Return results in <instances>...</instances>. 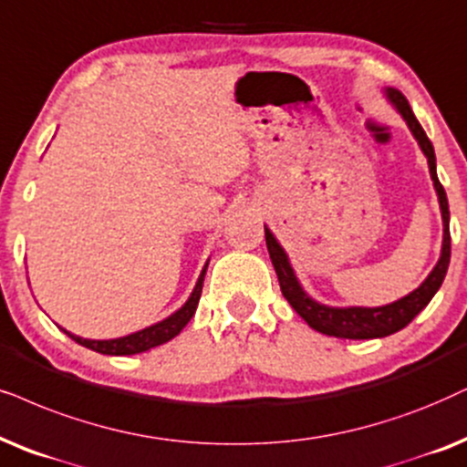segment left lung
Returning <instances> with one entry per match:
<instances>
[{
    "mask_svg": "<svg viewBox=\"0 0 467 467\" xmlns=\"http://www.w3.org/2000/svg\"><path fill=\"white\" fill-rule=\"evenodd\" d=\"M392 105L397 107V111L403 115V119L408 122L410 130L414 132L416 141H419L420 150L425 152L429 161V171H431V180L435 191H438L440 199V210H441V221H444V242H441V255L440 262L435 265L431 275L427 276V281L422 283L419 289H414L405 298L392 302V305L378 306V308H365V306H349V308H332L326 305H319L313 298L302 292L298 278H296L289 259L283 251L281 244L275 240V235L270 234V229H265V244H268V253L275 265L278 285L285 296V300L294 306V311L300 315L305 322L311 326L313 330L322 332V335L337 337V338H379L395 335L397 330H401L408 326L411 319L425 308L431 298L438 292L441 281H444L448 264H451V229H448V219H451V212H448V199L444 186L440 184L438 171H435V152L433 145L429 141V137L422 130V126L416 119L414 111H411L410 102L399 89H386Z\"/></svg>",
    "mask_w": 467,
    "mask_h": 467,
    "instance_id": "8db88e82",
    "label": "left lung"
}]
</instances>
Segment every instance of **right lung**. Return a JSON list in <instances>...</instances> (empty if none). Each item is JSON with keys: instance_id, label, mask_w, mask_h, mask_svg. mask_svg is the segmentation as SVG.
Returning a JSON list of instances; mask_svg holds the SVG:
<instances>
[{"instance_id": "add662e5", "label": "right lung", "mask_w": 467, "mask_h": 467, "mask_svg": "<svg viewBox=\"0 0 467 467\" xmlns=\"http://www.w3.org/2000/svg\"><path fill=\"white\" fill-rule=\"evenodd\" d=\"M205 268H208V265H205ZM205 268L202 272V276H199L195 289H192L191 298L186 300V305L182 306L180 311H175L171 317L162 319V322L150 326V328H143V330L135 332V335H129V337H122V338H111V341H89V338H81L77 335H70V332H66V330L64 332L72 338V341H77L78 345H83V348H88V349H94V352H99V354L130 356V354L148 352V349L156 348V345L167 343L169 338L180 335V330L191 322V317L197 311L199 298H202Z\"/></svg>"}]
</instances>
